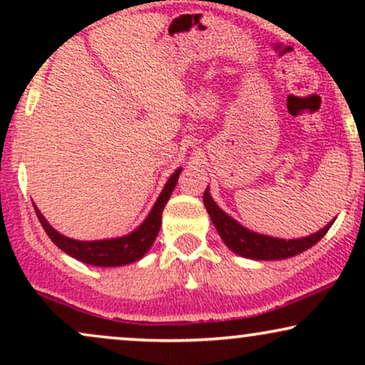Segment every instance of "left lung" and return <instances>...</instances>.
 <instances>
[{"label":"left lung","mask_w":365,"mask_h":365,"mask_svg":"<svg viewBox=\"0 0 365 365\" xmlns=\"http://www.w3.org/2000/svg\"><path fill=\"white\" fill-rule=\"evenodd\" d=\"M204 206H206L209 216H211L212 225L216 226L217 233H220L221 240L225 242L226 247L233 252L242 255L247 259H255V261H278V259H288L293 255L304 252V250L311 249L316 245L322 237L328 233L329 226L333 221L319 230V232L312 233V235L304 238H295V240H284V238H274L261 235L247 230L238 221L228 216L223 209L217 207V204L212 200L209 188L204 192Z\"/></svg>","instance_id":"left-lung-1"}]
</instances>
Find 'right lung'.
Returning a JSON list of instances; mask_svg holds the SVG:
<instances>
[{
    "label": "right lung",
    "instance_id": "add662e5",
    "mask_svg": "<svg viewBox=\"0 0 365 365\" xmlns=\"http://www.w3.org/2000/svg\"><path fill=\"white\" fill-rule=\"evenodd\" d=\"M180 173H182V168H178L173 175H171L168 182H166L165 188H163V192L159 194L156 204L150 209L149 216L144 220V223L125 237L92 242L73 240V238H68L61 235V233H58L56 230L46 221V217L41 215L39 209L34 206L36 215L39 217L44 232L48 233V237L53 240V244L56 245L58 249H61L63 252L72 255V257L78 259V261L91 264V266H125V264L135 262L144 257L145 252L150 249V245L156 240L159 228H161L163 209H165L171 192H173L175 185H177Z\"/></svg>",
    "mask_w": 365,
    "mask_h": 365
}]
</instances>
